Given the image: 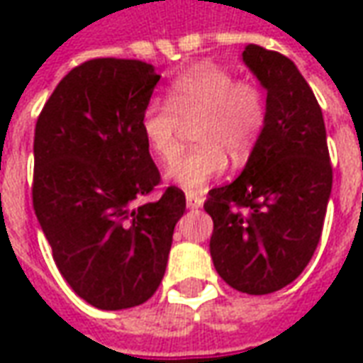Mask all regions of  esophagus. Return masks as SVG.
<instances>
[{
	"instance_id": "34e87169",
	"label": "esophagus",
	"mask_w": 363,
	"mask_h": 363,
	"mask_svg": "<svg viewBox=\"0 0 363 363\" xmlns=\"http://www.w3.org/2000/svg\"><path fill=\"white\" fill-rule=\"evenodd\" d=\"M204 202V198L196 194V192H186V206H189L190 210H194V208H200Z\"/></svg>"
}]
</instances>
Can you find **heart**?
<instances>
[{
  "mask_svg": "<svg viewBox=\"0 0 363 363\" xmlns=\"http://www.w3.org/2000/svg\"><path fill=\"white\" fill-rule=\"evenodd\" d=\"M192 120L196 145L167 169V179L190 192L218 179L228 157L235 165L249 161L267 128V96L225 67L200 64L167 85L165 103H147L140 126L155 157L167 163L179 151V122Z\"/></svg>",
  "mask_w": 363,
  "mask_h": 363,
  "instance_id": "b5f03b06",
  "label": "heart"
}]
</instances>
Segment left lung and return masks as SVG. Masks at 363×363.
I'll return each mask as SVG.
<instances>
[{
	"mask_svg": "<svg viewBox=\"0 0 363 363\" xmlns=\"http://www.w3.org/2000/svg\"><path fill=\"white\" fill-rule=\"evenodd\" d=\"M243 60L267 87L260 143L235 181L208 192L210 255L221 280L264 296L296 280L319 245L333 165L323 112L294 62L249 44Z\"/></svg>",
	"mask_w": 363,
	"mask_h": 363,
	"instance_id": "8db88e82",
	"label": "left lung"
}]
</instances>
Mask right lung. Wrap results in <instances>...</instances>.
Wrapping results in <instances>:
<instances>
[{
    "label": "right lung",
    "mask_w": 363,
    "mask_h": 363,
    "mask_svg": "<svg viewBox=\"0 0 363 363\" xmlns=\"http://www.w3.org/2000/svg\"><path fill=\"white\" fill-rule=\"evenodd\" d=\"M157 82L142 60H87L36 120L33 208L60 274L104 311L155 294L186 208L177 186L138 204L161 184L140 126Z\"/></svg>",
    "instance_id": "1"
}]
</instances>
